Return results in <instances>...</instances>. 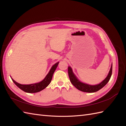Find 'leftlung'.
I'll return each mask as SVG.
<instances>
[{
	"mask_svg": "<svg viewBox=\"0 0 126 126\" xmlns=\"http://www.w3.org/2000/svg\"><path fill=\"white\" fill-rule=\"evenodd\" d=\"M112 64H111V68H110V71L109 72L108 76H107V77L101 82L96 85H90L88 84H87V83H83L81 81H80L74 74V72L72 71V70L70 67H68V71L70 80L72 84L76 88L81 91H83V92L94 93L101 89L102 88L104 87L107 83H108L110 78H111V76L112 75Z\"/></svg>",
	"mask_w": 126,
	"mask_h": 126,
	"instance_id": "left-lung-1",
	"label": "left lung"
}]
</instances>
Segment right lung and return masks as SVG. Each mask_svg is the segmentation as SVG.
Masks as SVG:
<instances>
[{
  "mask_svg": "<svg viewBox=\"0 0 126 126\" xmlns=\"http://www.w3.org/2000/svg\"><path fill=\"white\" fill-rule=\"evenodd\" d=\"M58 63L59 62L54 64L51 68L50 71H49L48 74L45 77V78L41 81L38 83H32V84L30 85H22L15 81L13 79L11 78V79H12L13 81L15 83V85L26 93H36L39 92V91L46 88L49 85V83H50L53 74H54L55 70L56 69L57 66H58Z\"/></svg>",
  "mask_w": 126,
  "mask_h": 126,
  "instance_id": "1",
  "label": "right lung"
}]
</instances>
